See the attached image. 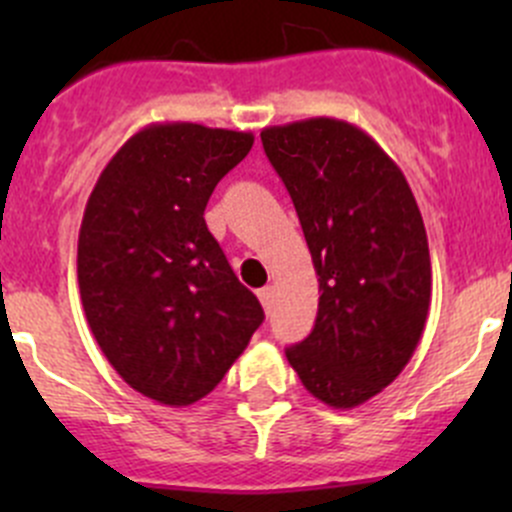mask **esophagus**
Returning <instances> with one entry per match:
<instances>
[{"mask_svg":"<svg viewBox=\"0 0 512 512\" xmlns=\"http://www.w3.org/2000/svg\"><path fill=\"white\" fill-rule=\"evenodd\" d=\"M257 297H260V302H262V307H265V312H270V309H272V297H275L272 287H262L260 292H257Z\"/></svg>","mask_w":512,"mask_h":512,"instance_id":"esophagus-1","label":"esophagus"}]
</instances>
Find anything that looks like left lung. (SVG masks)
<instances>
[{"instance_id":"8db88e82","label":"left lung","mask_w":512,"mask_h":512,"mask_svg":"<svg viewBox=\"0 0 512 512\" xmlns=\"http://www.w3.org/2000/svg\"><path fill=\"white\" fill-rule=\"evenodd\" d=\"M285 183L319 277L317 322L287 361L304 389L354 409L404 371L431 304L426 227L404 173L339 118L260 133Z\"/></svg>"}]
</instances>
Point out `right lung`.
<instances>
[{
  "mask_svg": "<svg viewBox=\"0 0 512 512\" xmlns=\"http://www.w3.org/2000/svg\"><path fill=\"white\" fill-rule=\"evenodd\" d=\"M255 136L151 123L98 175L79 232V289L103 356L165 406L208 396L265 312L205 225L215 185Z\"/></svg>",
  "mask_w": 512,
  "mask_h": 512,
  "instance_id": "obj_1",
  "label": "right lung"
}]
</instances>
